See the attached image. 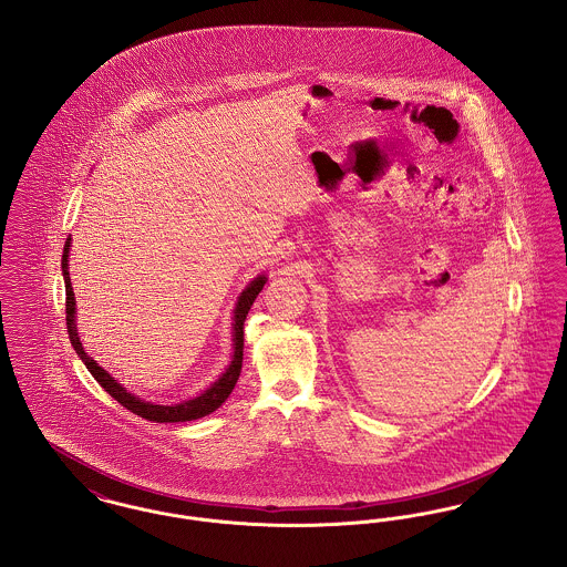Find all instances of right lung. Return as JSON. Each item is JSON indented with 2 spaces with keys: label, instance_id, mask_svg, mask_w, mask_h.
<instances>
[{
  "label": "right lung",
  "instance_id": "right-lung-1",
  "mask_svg": "<svg viewBox=\"0 0 567 567\" xmlns=\"http://www.w3.org/2000/svg\"><path fill=\"white\" fill-rule=\"evenodd\" d=\"M70 244H72V238L65 240L63 257H61V271H63V280H65L68 333H70V342H72L74 351L81 357L86 370L104 386V391H109L110 395L123 408H127L130 412H134L146 421H153V423H185V421H195V419H202V416L215 412L216 408L229 398V393L234 391V386L240 378L244 352V321H246V315H248L252 301L261 293V289L268 280L266 274H259L257 278H252L238 297V301H236V308H234V354H231V361L225 368V372L216 378L215 382L206 391H202L197 398H190V400L178 402V404H153V402H146L134 393H130L121 382H116L114 378L110 377L109 372L104 368H100V363L93 357H89L86 351L82 349L79 329H76V299H74V289H72L70 271H68Z\"/></svg>",
  "mask_w": 567,
  "mask_h": 567
}]
</instances>
